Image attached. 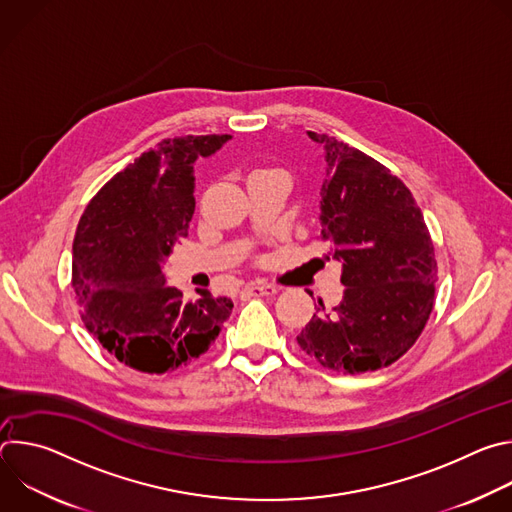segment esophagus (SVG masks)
Segmentation results:
<instances>
[{
    "mask_svg": "<svg viewBox=\"0 0 512 512\" xmlns=\"http://www.w3.org/2000/svg\"><path fill=\"white\" fill-rule=\"evenodd\" d=\"M279 291V287L269 285V283H253L249 287H245V294L255 296V298H263V296H275Z\"/></svg>",
    "mask_w": 512,
    "mask_h": 512,
    "instance_id": "esophagus-1",
    "label": "esophagus"
}]
</instances>
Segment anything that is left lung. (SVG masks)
Instances as JSON below:
<instances>
[{
  "label": "left lung",
  "instance_id": "1",
  "mask_svg": "<svg viewBox=\"0 0 512 512\" xmlns=\"http://www.w3.org/2000/svg\"><path fill=\"white\" fill-rule=\"evenodd\" d=\"M322 233L342 261V300L316 314L300 348L338 373H369L399 360L423 332L435 302L437 261L411 190L375 158L326 133Z\"/></svg>",
  "mask_w": 512,
  "mask_h": 512
}]
</instances>
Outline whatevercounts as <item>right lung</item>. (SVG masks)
<instances>
[{"label": "right lung", "mask_w": 512, "mask_h": 512, "mask_svg": "<svg viewBox=\"0 0 512 512\" xmlns=\"http://www.w3.org/2000/svg\"><path fill=\"white\" fill-rule=\"evenodd\" d=\"M231 135L168 137L117 172L87 204L72 243V289L85 328L125 367L164 375L202 356L233 312L198 289L186 302L164 263L188 237L194 162Z\"/></svg>", "instance_id": "right-lung-1"}]
</instances>
